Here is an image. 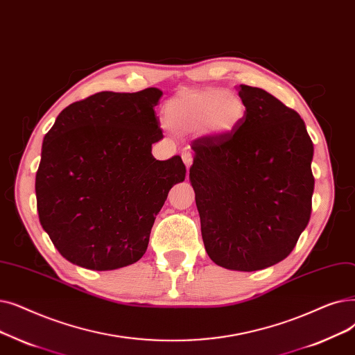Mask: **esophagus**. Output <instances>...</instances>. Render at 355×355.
I'll return each mask as SVG.
<instances>
[{"mask_svg": "<svg viewBox=\"0 0 355 355\" xmlns=\"http://www.w3.org/2000/svg\"><path fill=\"white\" fill-rule=\"evenodd\" d=\"M181 158H182L184 164H186V166H187V169H189L190 165L193 164V153H191L190 150H184V152L181 153Z\"/></svg>", "mask_w": 355, "mask_h": 355, "instance_id": "1", "label": "esophagus"}]
</instances>
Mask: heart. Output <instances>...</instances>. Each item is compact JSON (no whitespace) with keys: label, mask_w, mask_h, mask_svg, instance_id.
<instances>
[{"label":"heart","mask_w":355,"mask_h":355,"mask_svg":"<svg viewBox=\"0 0 355 355\" xmlns=\"http://www.w3.org/2000/svg\"><path fill=\"white\" fill-rule=\"evenodd\" d=\"M246 116V104L236 91L203 87L180 91L165 105L168 125L178 133L202 130L226 136L236 130Z\"/></svg>","instance_id":"b5f03b06"}]
</instances>
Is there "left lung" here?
<instances>
[{
	"label": "left lung",
	"mask_w": 355,
	"mask_h": 355,
	"mask_svg": "<svg viewBox=\"0 0 355 355\" xmlns=\"http://www.w3.org/2000/svg\"><path fill=\"white\" fill-rule=\"evenodd\" d=\"M242 125L193 142L190 181L210 259L257 271L283 261L309 223L313 144L297 112L270 92L239 85Z\"/></svg>",
	"instance_id": "8db88e82"
}]
</instances>
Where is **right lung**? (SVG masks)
Listing matches in <instances>:
<instances>
[{
  "mask_svg": "<svg viewBox=\"0 0 355 355\" xmlns=\"http://www.w3.org/2000/svg\"><path fill=\"white\" fill-rule=\"evenodd\" d=\"M158 88L101 91L72 103L46 133L36 173L39 220L69 263L107 271L146 252L168 191L186 178L181 157L158 161Z\"/></svg>",
  "mask_w": 355,
  "mask_h": 355,
  "instance_id": "obj_1",
  "label": "right lung"
}]
</instances>
